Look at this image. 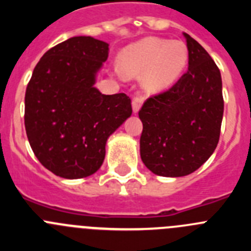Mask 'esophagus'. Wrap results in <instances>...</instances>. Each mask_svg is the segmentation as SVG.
Wrapping results in <instances>:
<instances>
[{
    "label": "esophagus",
    "mask_w": 251,
    "mask_h": 251,
    "mask_svg": "<svg viewBox=\"0 0 251 251\" xmlns=\"http://www.w3.org/2000/svg\"><path fill=\"white\" fill-rule=\"evenodd\" d=\"M142 105H143V98H142V97H136V98L133 99V101H132L133 113H134V114H137V113L139 112V109L142 108Z\"/></svg>",
    "instance_id": "1"
}]
</instances>
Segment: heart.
Returning a JSON list of instances; mask_svg holds the SVG:
<instances>
[{"label":"heart","mask_w":251,"mask_h":251,"mask_svg":"<svg viewBox=\"0 0 251 251\" xmlns=\"http://www.w3.org/2000/svg\"><path fill=\"white\" fill-rule=\"evenodd\" d=\"M187 61V48L181 41L146 37L122 51L119 69L124 76L142 77L143 89L156 94L178 80Z\"/></svg>","instance_id":"1"}]
</instances>
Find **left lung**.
I'll use <instances>...</instances> for the list:
<instances>
[{
	"label": "left lung",
	"instance_id": "8db88e82",
	"mask_svg": "<svg viewBox=\"0 0 251 251\" xmlns=\"http://www.w3.org/2000/svg\"><path fill=\"white\" fill-rule=\"evenodd\" d=\"M188 70L170 90L148 99L139 110V151L146 167L163 177L192 174L210 158L220 137L223 81L207 51L183 32Z\"/></svg>",
	"mask_w": 251,
	"mask_h": 251
}]
</instances>
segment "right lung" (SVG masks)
Returning <instances> with one entry per match:
<instances>
[{
  "instance_id": "add662e5",
  "label": "right lung",
  "mask_w": 251,
  "mask_h": 251,
  "mask_svg": "<svg viewBox=\"0 0 251 251\" xmlns=\"http://www.w3.org/2000/svg\"><path fill=\"white\" fill-rule=\"evenodd\" d=\"M109 45L74 36L46 51L25 95V128L40 163L68 179L92 176L103 165L106 141L132 115L129 97L94 86Z\"/></svg>"
}]
</instances>
